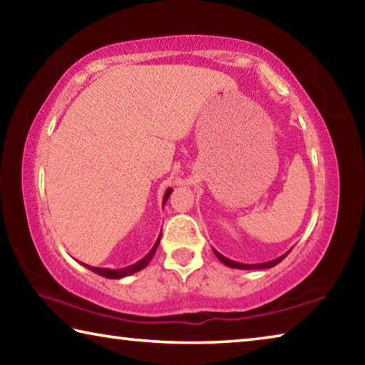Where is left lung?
<instances>
[{"label": "left lung", "instance_id": "1", "mask_svg": "<svg viewBox=\"0 0 365 365\" xmlns=\"http://www.w3.org/2000/svg\"><path fill=\"white\" fill-rule=\"evenodd\" d=\"M214 255L217 256V259L219 261L222 262V264H225V265H228V267H233V269H242V270H252V269H270V267H274V265H277V264H280L283 259L287 257V255H283V256H280V257H277V259H274V261H267V262H261V264H242V262H237V261H232V259H228V257H225V256H222L219 251H215L214 250Z\"/></svg>", "mask_w": 365, "mask_h": 365}]
</instances>
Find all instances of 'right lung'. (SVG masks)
I'll list each match as a JSON object with an SVG mask.
<instances>
[{
  "label": "right lung",
  "instance_id": "right-lung-1",
  "mask_svg": "<svg viewBox=\"0 0 365 365\" xmlns=\"http://www.w3.org/2000/svg\"><path fill=\"white\" fill-rule=\"evenodd\" d=\"M170 193H172V188H169L168 191H165L163 205H165V201H168V197L170 196ZM159 242H160V235H159V238L156 240V243H154L153 250L148 252V255L143 259H140L138 262L128 265V267H123V269H101V267H93V265H88V264H83V265H85L86 269H90L91 272H95V274L101 275V277H106V279H123V277L132 275V274H135V272H140L141 269H145L146 265L150 264V261H151L153 256H154V252H156V250H158Z\"/></svg>",
  "mask_w": 365,
  "mask_h": 365
}]
</instances>
